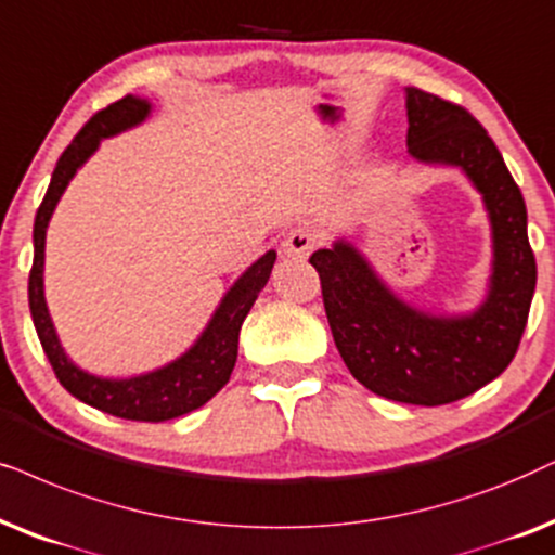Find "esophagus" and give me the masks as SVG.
<instances>
[{"label":"esophagus","mask_w":555,"mask_h":555,"mask_svg":"<svg viewBox=\"0 0 555 555\" xmlns=\"http://www.w3.org/2000/svg\"><path fill=\"white\" fill-rule=\"evenodd\" d=\"M313 247L315 234L306 227L293 229V232H287L285 240L280 242V251H283V257H287V260H304V257L311 255Z\"/></svg>","instance_id":"obj_1"}]
</instances>
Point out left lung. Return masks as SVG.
I'll return each mask as SVG.
<instances>
[{
    "mask_svg": "<svg viewBox=\"0 0 555 555\" xmlns=\"http://www.w3.org/2000/svg\"><path fill=\"white\" fill-rule=\"evenodd\" d=\"M405 109L408 155L462 170L481 196L492 240L481 300L462 313L408 304L347 236L315 249L311 264L349 372L379 398L434 408L477 392L513 362L535 293V257L522 193L485 127L421 89H405Z\"/></svg>",
    "mask_w": 555,
    "mask_h": 555,
    "instance_id": "obj_1",
    "label": "left lung"
}]
</instances>
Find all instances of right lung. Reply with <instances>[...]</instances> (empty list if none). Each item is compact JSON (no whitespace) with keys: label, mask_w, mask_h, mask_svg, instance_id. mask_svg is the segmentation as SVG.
<instances>
[{"label":"right lung","mask_w":555,"mask_h":555,"mask_svg":"<svg viewBox=\"0 0 555 555\" xmlns=\"http://www.w3.org/2000/svg\"><path fill=\"white\" fill-rule=\"evenodd\" d=\"M150 114H153V104L147 99H119V102L99 112L96 117H91L89 125L66 147V153L57 157L46 198H42L38 216H35V257L27 295H30V313L42 349H46L50 364H53L55 377L61 379V385L74 398L102 410V413L117 415V418L160 423L206 405L229 383L236 362V349H240V328L247 319L249 308L255 306L257 295L268 285L278 251H264L260 260L251 262L234 280V285L219 300V306H216L204 331L196 336V341L172 362L157 366L153 372L134 374V377H102V374L81 370L68 357L46 304V234L50 216H53L57 201L66 193L68 183L74 181V176L83 168L86 160L96 153L102 140L140 127L142 121L150 119Z\"/></svg>","instance_id":"right-lung-1"}]
</instances>
